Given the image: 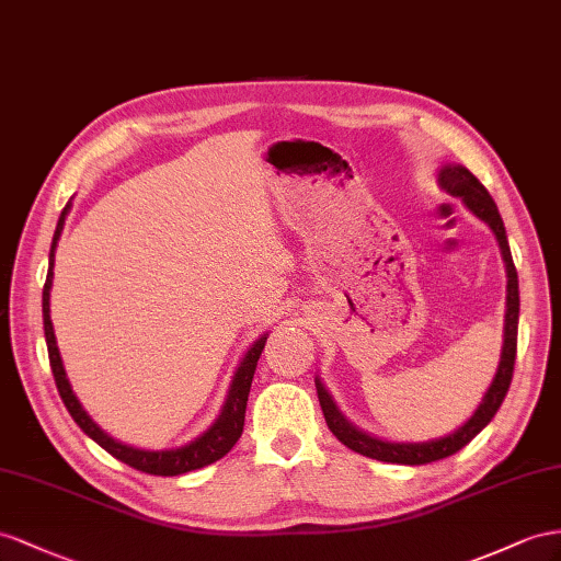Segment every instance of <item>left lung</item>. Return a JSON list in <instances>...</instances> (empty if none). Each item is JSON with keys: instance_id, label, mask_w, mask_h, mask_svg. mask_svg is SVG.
<instances>
[{"instance_id": "1", "label": "left lung", "mask_w": 561, "mask_h": 561, "mask_svg": "<svg viewBox=\"0 0 561 561\" xmlns=\"http://www.w3.org/2000/svg\"><path fill=\"white\" fill-rule=\"evenodd\" d=\"M438 184H440V190L462 198L465 206L473 215H477L479 220H483L488 227L493 229V234L500 243L502 261H505V267H507L505 343H502V355H500L495 379L491 386H488V391L479 403L477 412H473L462 426L455 428L453 434L443 436V438H434V440H424V443H391V440H381V438L365 434V431H360V428H355L346 417H343L341 410L332 400V396L327 393L322 381L314 379L329 431H332V434L343 445H346V448L360 453L365 457L379 459V462L428 465V462H436V459L450 457L457 450H462L465 445L495 417V412L500 410L502 400H505V396L510 391V383H512V371H514V360H516V329H519V277H516V267H514L512 253H510L505 225H502V218H500L497 206L491 198V194H488L485 186L477 178H473L465 165H455V163L443 165L438 170Z\"/></svg>"}]
</instances>
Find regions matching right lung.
<instances>
[{
  "instance_id": "right-lung-1",
  "label": "right lung",
  "mask_w": 561,
  "mask_h": 561,
  "mask_svg": "<svg viewBox=\"0 0 561 561\" xmlns=\"http://www.w3.org/2000/svg\"><path fill=\"white\" fill-rule=\"evenodd\" d=\"M70 210V201L66 208L61 210L59 225H56V232L51 239V251H49V272H47V282H45V291H42V320H45V339H47V351H49V365H51V375L56 381V389H59V396L64 400L66 410L70 412V417L76 420V424L88 434L94 443L102 445L106 453H111L121 462L130 465L137 471L144 473H153V477H180V473L194 471L201 467H208L213 462H218L220 457H225L229 450L234 448V443L239 440L241 431H243V417H247V403H249V391H251V381L255 375V365L257 357H261L267 334H263L257 341H253V346L249 353L243 355V360L239 363L232 386H229L227 400L222 405V412L218 414V420L213 422L208 431H204L198 438L190 440L182 448H172V450H139L133 448V445H125L113 440L108 434H104L99 428L88 412L82 410L80 400L76 398L73 389H70V381L66 379V369L61 363V353L59 346H56V336H54V324H51V310H49V291H51V279H54V251L56 243H59V237L64 232L66 225V215Z\"/></svg>"
}]
</instances>
